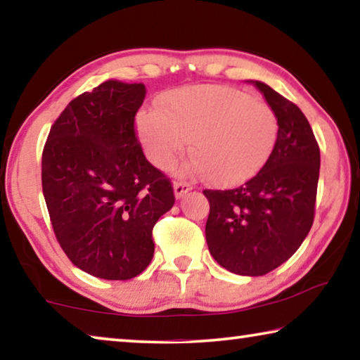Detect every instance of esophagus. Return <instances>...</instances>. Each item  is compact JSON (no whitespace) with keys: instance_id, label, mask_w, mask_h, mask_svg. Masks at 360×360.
I'll list each match as a JSON object with an SVG mask.
<instances>
[{"instance_id":"34e87169","label":"esophagus","mask_w":360,"mask_h":360,"mask_svg":"<svg viewBox=\"0 0 360 360\" xmlns=\"http://www.w3.org/2000/svg\"><path fill=\"white\" fill-rule=\"evenodd\" d=\"M188 191H192V186L186 181H178L174 182V195L178 198H181L182 195H186Z\"/></svg>"}]
</instances>
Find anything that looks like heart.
<instances>
[{"label": "heart", "mask_w": 360, "mask_h": 360, "mask_svg": "<svg viewBox=\"0 0 360 360\" xmlns=\"http://www.w3.org/2000/svg\"><path fill=\"white\" fill-rule=\"evenodd\" d=\"M136 131L146 154L169 169L188 141L192 173L216 186H235L257 174L278 141L276 112L265 101L224 85H191L162 95L143 109Z\"/></svg>", "instance_id": "b5f03b06"}]
</instances>
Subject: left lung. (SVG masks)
Listing matches in <instances>:
<instances>
[{
  "label": "left lung",
  "mask_w": 360,
  "mask_h": 360,
  "mask_svg": "<svg viewBox=\"0 0 360 360\" xmlns=\"http://www.w3.org/2000/svg\"><path fill=\"white\" fill-rule=\"evenodd\" d=\"M279 122L264 168L230 191H203L210 202L206 243L212 257L236 275L262 276L290 259L314 221L321 152L300 108L266 84L251 81Z\"/></svg>",
  "instance_id": "1"
}]
</instances>
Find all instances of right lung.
<instances>
[{
    "label": "right lung",
    "instance_id": "add662e5",
    "mask_svg": "<svg viewBox=\"0 0 360 360\" xmlns=\"http://www.w3.org/2000/svg\"><path fill=\"white\" fill-rule=\"evenodd\" d=\"M144 96V84L120 81L84 92L53 122L42 150V193L57 241L77 268L111 281L146 270L152 229L174 205L172 181L136 138Z\"/></svg>",
    "mask_w": 360,
    "mask_h": 360
}]
</instances>
